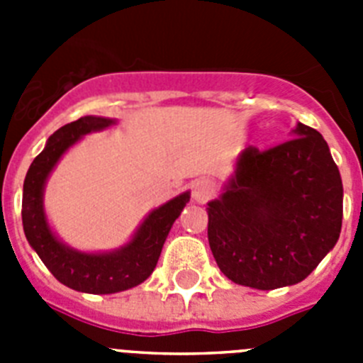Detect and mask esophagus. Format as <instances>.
<instances>
[{
	"label": "esophagus",
	"instance_id": "1",
	"mask_svg": "<svg viewBox=\"0 0 363 363\" xmlns=\"http://www.w3.org/2000/svg\"><path fill=\"white\" fill-rule=\"evenodd\" d=\"M213 184H211L209 179H196L191 187V196L192 201H196V203H205V201H209L213 198Z\"/></svg>",
	"mask_w": 363,
	"mask_h": 363
}]
</instances>
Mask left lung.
Masks as SVG:
<instances>
[{
	"label": "left lung",
	"instance_id": "8db88e82",
	"mask_svg": "<svg viewBox=\"0 0 363 363\" xmlns=\"http://www.w3.org/2000/svg\"><path fill=\"white\" fill-rule=\"evenodd\" d=\"M291 134L265 152L242 150L207 203L211 251L234 284L259 291L298 284L340 238L344 185L329 145L303 123Z\"/></svg>",
	"mask_w": 363,
	"mask_h": 363
}]
</instances>
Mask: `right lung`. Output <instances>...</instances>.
<instances>
[{
    "instance_id": "1",
    "label": "right lung",
    "mask_w": 363,
    "mask_h": 363,
    "mask_svg": "<svg viewBox=\"0 0 363 363\" xmlns=\"http://www.w3.org/2000/svg\"><path fill=\"white\" fill-rule=\"evenodd\" d=\"M118 121L104 116H83L63 125L47 140L45 149L28 167L23 184L21 218L28 245L57 281L79 293L112 294L133 289L152 274L169 230L191 200L185 191L150 211L125 245L101 252H85L57 238L45 213V185L54 167L72 145L91 133L105 130Z\"/></svg>"
}]
</instances>
